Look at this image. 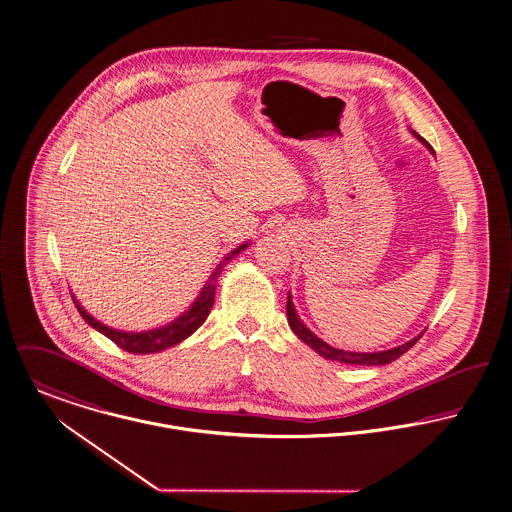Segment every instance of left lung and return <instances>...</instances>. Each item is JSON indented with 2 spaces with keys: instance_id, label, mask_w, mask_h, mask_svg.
<instances>
[{
  "instance_id": "8db88e82",
  "label": "left lung",
  "mask_w": 512,
  "mask_h": 512,
  "mask_svg": "<svg viewBox=\"0 0 512 512\" xmlns=\"http://www.w3.org/2000/svg\"><path fill=\"white\" fill-rule=\"evenodd\" d=\"M431 153H433V149H431V145L423 139V137H419L415 131H411ZM286 314H288V324H290V328L294 330V334L300 338V340L304 341V343H308L318 355H322V357H326V359H330V361H340V363H353V365H385V363H391V361H395L397 357H401L407 349H411L413 345H415V341L419 340L423 334H419L417 338H413V340L407 341V343H403V345H397V347H391V349H385V351H373V353H357V351H345V349H336V347H332L330 343H326L324 340H320L310 328H306L304 326V322L300 320V316L296 314V308H294V302H292V296L288 294V304H286Z\"/></svg>"
}]
</instances>
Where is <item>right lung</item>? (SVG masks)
<instances>
[{"instance_id": "add662e5", "label": "right lung", "mask_w": 512, "mask_h": 512, "mask_svg": "<svg viewBox=\"0 0 512 512\" xmlns=\"http://www.w3.org/2000/svg\"><path fill=\"white\" fill-rule=\"evenodd\" d=\"M250 242L246 244H240L238 248H234L230 254H226L222 258V262L212 270L208 282L204 284V288L200 290V294L196 296V300L190 304L188 310H184L176 320H172L171 324L167 326H161V328H155V330H147V332H123V330H115V328H109L105 324H101L99 320H95L91 314H87V310L75 300V296L71 294L73 302H75V308L79 310L81 318L91 326L95 328L97 332H101L103 336H107L109 340L115 341L121 349L129 351V353H159L167 347H172L176 343H180L182 340H186L190 334H194L202 324L204 320L208 318L212 306H214V292H216V284H218V278L222 274V268L232 260L236 258L240 252H244L248 248Z\"/></svg>"}]
</instances>
